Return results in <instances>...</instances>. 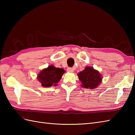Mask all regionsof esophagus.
I'll return each mask as SVG.
<instances>
[{
  "label": "esophagus",
  "mask_w": 135,
  "mask_h": 135,
  "mask_svg": "<svg viewBox=\"0 0 135 135\" xmlns=\"http://www.w3.org/2000/svg\"><path fill=\"white\" fill-rule=\"evenodd\" d=\"M67 71H69V72H73V71H74V68H71V67H68L67 68Z\"/></svg>",
  "instance_id": "1"
}]
</instances>
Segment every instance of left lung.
<instances>
[{
    "mask_svg": "<svg viewBox=\"0 0 135 135\" xmlns=\"http://www.w3.org/2000/svg\"><path fill=\"white\" fill-rule=\"evenodd\" d=\"M82 86L86 89L96 88L102 81V75L92 67H86L85 70L78 74Z\"/></svg>",
    "mask_w": 135,
    "mask_h": 135,
    "instance_id": "obj_1",
    "label": "left lung"
}]
</instances>
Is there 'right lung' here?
<instances>
[{
    "mask_svg": "<svg viewBox=\"0 0 135 135\" xmlns=\"http://www.w3.org/2000/svg\"><path fill=\"white\" fill-rule=\"evenodd\" d=\"M64 73L63 68H56L51 65L39 73L38 79L43 87L49 88L51 86H56Z\"/></svg>",
    "mask_w": 135,
    "mask_h": 135,
    "instance_id": "right-lung-1",
    "label": "right lung"
}]
</instances>
